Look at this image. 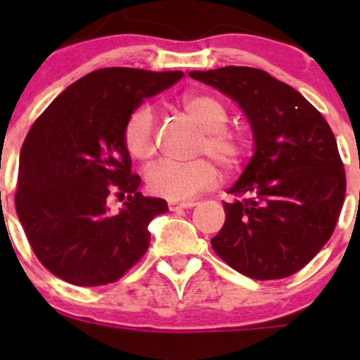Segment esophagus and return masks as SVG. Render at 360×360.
Returning <instances> with one entry per match:
<instances>
[{
    "label": "esophagus",
    "mask_w": 360,
    "mask_h": 360,
    "mask_svg": "<svg viewBox=\"0 0 360 360\" xmlns=\"http://www.w3.org/2000/svg\"><path fill=\"white\" fill-rule=\"evenodd\" d=\"M197 205L195 200H170L169 202V209L170 210H177V209H191V207Z\"/></svg>",
    "instance_id": "34e87169"
}]
</instances>
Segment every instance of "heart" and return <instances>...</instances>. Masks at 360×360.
I'll use <instances>...</instances> for the list:
<instances>
[{
	"label": "heart",
	"mask_w": 360,
	"mask_h": 360,
	"mask_svg": "<svg viewBox=\"0 0 360 360\" xmlns=\"http://www.w3.org/2000/svg\"><path fill=\"white\" fill-rule=\"evenodd\" d=\"M184 115L202 129L197 143L198 155H210L221 167L233 170L244 162L248 144L240 130L226 125L230 112L226 104L210 94H188L181 101ZM123 146L134 160L144 162L157 150L155 116L150 106H139L130 112L123 127ZM216 165L207 158L193 162L160 160L146 172V184L151 193L169 200L191 198L198 191L217 183Z\"/></svg>",
	"instance_id": "b5f03b06"
}]
</instances>
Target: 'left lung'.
I'll list each match as a JSON object with an SVG mask.
<instances>
[{"mask_svg": "<svg viewBox=\"0 0 360 360\" xmlns=\"http://www.w3.org/2000/svg\"><path fill=\"white\" fill-rule=\"evenodd\" d=\"M237 101L254 134V157L228 190L217 256L256 281L296 274L331 238L347 179L331 127L297 90L256 68L191 71Z\"/></svg>", "mask_w": 360, "mask_h": 360, "instance_id": "left-lung-1", "label": "left lung"}]
</instances>
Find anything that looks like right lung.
I'll return each mask as SVG.
<instances>
[{
  "label": "right lung",
  "instance_id": "right-lung-1",
  "mask_svg": "<svg viewBox=\"0 0 360 360\" xmlns=\"http://www.w3.org/2000/svg\"><path fill=\"white\" fill-rule=\"evenodd\" d=\"M183 71L104 68L69 85L38 116L20 150L15 209L39 263L69 284L106 285L150 248L148 224L169 210L137 191L123 127ZM111 194L125 200L110 214Z\"/></svg>",
  "mask_w": 360,
  "mask_h": 360
}]
</instances>
